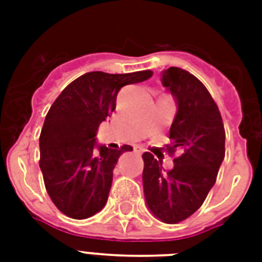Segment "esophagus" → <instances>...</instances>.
Returning a JSON list of instances; mask_svg holds the SVG:
<instances>
[{"instance_id":"34e87169","label":"esophagus","mask_w":262,"mask_h":262,"mask_svg":"<svg viewBox=\"0 0 262 262\" xmlns=\"http://www.w3.org/2000/svg\"><path fill=\"white\" fill-rule=\"evenodd\" d=\"M135 151L137 152V154H143L144 148L143 147H135Z\"/></svg>"}]
</instances>
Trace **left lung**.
Masks as SVG:
<instances>
[{
  "instance_id": "left-lung-1",
  "label": "left lung",
  "mask_w": 262,
  "mask_h": 262,
  "mask_svg": "<svg viewBox=\"0 0 262 262\" xmlns=\"http://www.w3.org/2000/svg\"><path fill=\"white\" fill-rule=\"evenodd\" d=\"M162 81L178 103L166 152L179 155L166 172L162 160L144 152V195L158 219L177 224L203 205L215 185L226 152V132L217 104L195 76L171 67L163 72Z\"/></svg>"
}]
</instances>
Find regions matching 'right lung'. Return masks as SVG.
<instances>
[{"label":"right lung","mask_w":262,"mask_h":262,"mask_svg":"<svg viewBox=\"0 0 262 262\" xmlns=\"http://www.w3.org/2000/svg\"><path fill=\"white\" fill-rule=\"evenodd\" d=\"M151 76L152 71L90 72L72 81L51 104L39 137V166L47 193L63 215L87 219L106 205L118 158L133 148L96 145L95 136L115 110L119 90Z\"/></svg>","instance_id":"right-lung-1"}]
</instances>
